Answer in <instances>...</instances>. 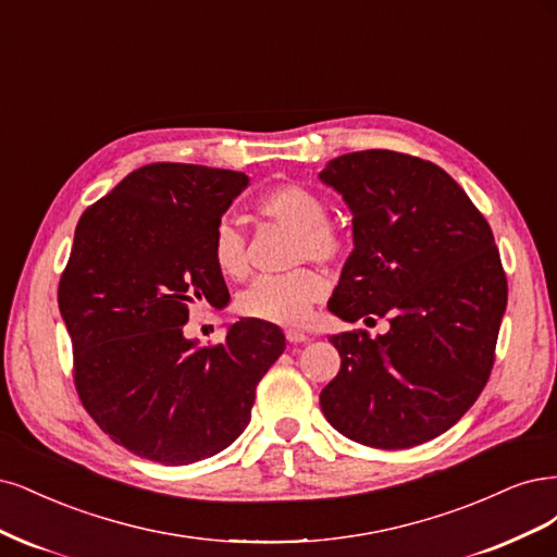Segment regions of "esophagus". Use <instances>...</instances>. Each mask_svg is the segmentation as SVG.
I'll return each instance as SVG.
<instances>
[{
    "instance_id": "34e87169",
    "label": "esophagus",
    "mask_w": 557,
    "mask_h": 557,
    "mask_svg": "<svg viewBox=\"0 0 557 557\" xmlns=\"http://www.w3.org/2000/svg\"><path fill=\"white\" fill-rule=\"evenodd\" d=\"M308 335L305 333H300V331H286V343H292V345H302V343H308Z\"/></svg>"
}]
</instances>
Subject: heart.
Masks as SVG:
<instances>
[{
  "label": "heart",
  "instance_id": "1",
  "mask_svg": "<svg viewBox=\"0 0 557 557\" xmlns=\"http://www.w3.org/2000/svg\"><path fill=\"white\" fill-rule=\"evenodd\" d=\"M257 210L265 218L298 231L296 257L321 263L337 261L345 255V240L329 226V208L314 191L300 185H280L261 194ZM210 255L218 271L240 280L249 271L247 236L240 224L222 218L214 224ZM326 294V280L312 268H298L282 275H259L238 296V310L275 326H300L310 305Z\"/></svg>",
  "mask_w": 557,
  "mask_h": 557
}]
</instances>
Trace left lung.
Here are the masks:
<instances>
[{
    "instance_id": "8db88e82",
    "label": "left lung",
    "mask_w": 557,
    "mask_h": 557,
    "mask_svg": "<svg viewBox=\"0 0 557 557\" xmlns=\"http://www.w3.org/2000/svg\"><path fill=\"white\" fill-rule=\"evenodd\" d=\"M319 181L351 212L354 249L329 310L388 319L384 335L329 337L339 372L319 405L345 437L409 448L446 433L486 386L507 310L493 231L451 175L419 157L363 150Z\"/></svg>"
}]
</instances>
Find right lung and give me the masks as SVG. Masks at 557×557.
<instances>
[{
  "label": "right lung",
  "instance_id": "right-lung-1",
  "mask_svg": "<svg viewBox=\"0 0 557 557\" xmlns=\"http://www.w3.org/2000/svg\"><path fill=\"white\" fill-rule=\"evenodd\" d=\"M247 185L238 171L148 164L78 220L58 292L76 388L103 433L140 458L189 465L224 451L286 347L275 324L247 317L214 347L183 331L191 305L228 302L210 240Z\"/></svg>",
  "mask_w": 557,
  "mask_h": 557
}]
</instances>
